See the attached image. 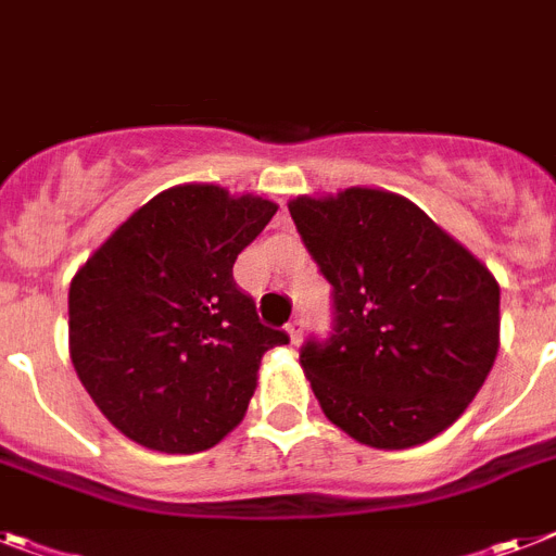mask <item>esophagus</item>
Wrapping results in <instances>:
<instances>
[{
	"instance_id": "obj_1",
	"label": "esophagus",
	"mask_w": 556,
	"mask_h": 556,
	"mask_svg": "<svg viewBox=\"0 0 556 556\" xmlns=\"http://www.w3.org/2000/svg\"><path fill=\"white\" fill-rule=\"evenodd\" d=\"M302 330H305V319H302V316H293V319L288 321V336H291V344L302 342Z\"/></svg>"
}]
</instances>
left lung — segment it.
<instances>
[{
    "label": "left lung",
    "mask_w": 556,
    "mask_h": 556,
    "mask_svg": "<svg viewBox=\"0 0 556 556\" xmlns=\"http://www.w3.org/2000/svg\"><path fill=\"white\" fill-rule=\"evenodd\" d=\"M288 212L333 288V333L300 353L321 413L376 450L444 432L501 348L492 270L393 191L302 194Z\"/></svg>",
    "instance_id": "1"
}]
</instances>
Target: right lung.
Masks as SVG:
<instances>
[{
  "instance_id": "right-lung-1",
  "label": "right lung",
  "mask_w": 556,
  "mask_h": 556,
  "mask_svg": "<svg viewBox=\"0 0 556 556\" xmlns=\"http://www.w3.org/2000/svg\"><path fill=\"white\" fill-rule=\"evenodd\" d=\"M277 203L172 186L121 223L70 282V358L129 441L212 450L242 421L263 353L288 344L235 282L237 254Z\"/></svg>"
}]
</instances>
